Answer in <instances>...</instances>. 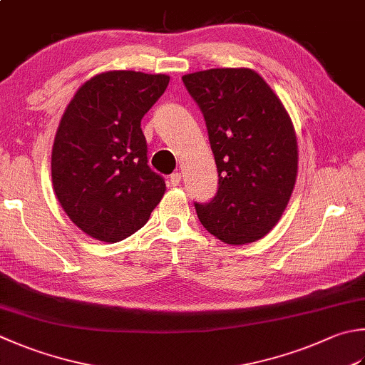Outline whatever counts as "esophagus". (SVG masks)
Instances as JSON below:
<instances>
[{"mask_svg": "<svg viewBox=\"0 0 365 365\" xmlns=\"http://www.w3.org/2000/svg\"><path fill=\"white\" fill-rule=\"evenodd\" d=\"M170 182H171V185H178V184H180V182H181V173H178V171H176V173L171 175V176H170Z\"/></svg>", "mask_w": 365, "mask_h": 365, "instance_id": "1", "label": "esophagus"}]
</instances>
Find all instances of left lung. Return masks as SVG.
Wrapping results in <instances>:
<instances>
[{
  "mask_svg": "<svg viewBox=\"0 0 365 365\" xmlns=\"http://www.w3.org/2000/svg\"><path fill=\"white\" fill-rule=\"evenodd\" d=\"M208 128L219 189L195 210L229 245L260 240L283 216L299 168L294 123L270 86L251 68H212L182 76Z\"/></svg>",
  "mask_w": 365,
  "mask_h": 365,
  "instance_id": "1",
  "label": "left lung"
}]
</instances>
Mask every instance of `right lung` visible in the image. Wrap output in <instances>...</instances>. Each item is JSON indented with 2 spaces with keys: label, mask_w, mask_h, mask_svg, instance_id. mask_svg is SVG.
<instances>
[{
  "label": "right lung",
  "mask_w": 365,
  "mask_h": 365,
  "mask_svg": "<svg viewBox=\"0 0 365 365\" xmlns=\"http://www.w3.org/2000/svg\"><path fill=\"white\" fill-rule=\"evenodd\" d=\"M167 74L113 70L82 84L52 146V185L74 225L115 243L140 230L165 194L148 165L141 119L162 97Z\"/></svg>",
  "instance_id": "right-lung-1"
}]
</instances>
